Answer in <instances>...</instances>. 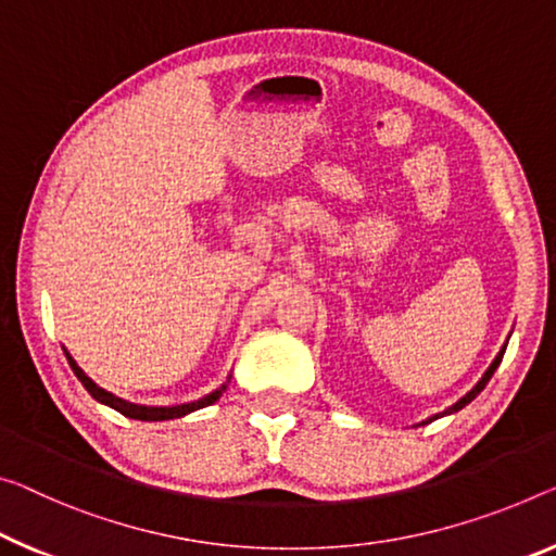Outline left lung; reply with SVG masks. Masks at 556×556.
Returning <instances> with one entry per match:
<instances>
[{
    "instance_id": "obj_1",
    "label": "left lung",
    "mask_w": 556,
    "mask_h": 556,
    "mask_svg": "<svg viewBox=\"0 0 556 556\" xmlns=\"http://www.w3.org/2000/svg\"><path fill=\"white\" fill-rule=\"evenodd\" d=\"M507 343H509V338H507ZM507 343L500 348V353H497V355H494V361H492V365H490V367H486V370H484V375H482V378H480V380H477V386H475L472 390H469V392H467V395H463V397H459V400H457V403H455V405H450L447 409H442V413H438V415H432V417H427V420H422L420 425H427V422L438 420V417H445V415H452V413H457V409H463L465 405H469V403H472V400H475L477 395H480V392L484 390V386H486V382H490V378H492V375H494V370H497V367H500V363H502V357H505V350H507Z\"/></svg>"
}]
</instances>
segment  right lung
Here are the masks:
<instances>
[{
    "label": "right lung",
    "mask_w": 556,
    "mask_h": 556,
    "mask_svg": "<svg viewBox=\"0 0 556 556\" xmlns=\"http://www.w3.org/2000/svg\"><path fill=\"white\" fill-rule=\"evenodd\" d=\"M64 355H66V361H70V365H72V370H74L76 378H79L81 386L89 390V395H91L93 400H97V403L114 407L116 413H122V415H126V417H131V420H143V422L176 420V417L189 415V413H193V409H201V407H206V405H213L220 395H224L226 388H228V382H230V375H228V380L224 382V386L216 388L213 392H208V395H203V397H199V400H193V403L168 405V407H156V405H136V403H129V400H122V397L111 395V392H109V390H104V388H99L97 382H93V380L89 378V375L84 372L79 365H76V361H74V357L70 355V350H64Z\"/></svg>",
    "instance_id": "obj_1"
}]
</instances>
